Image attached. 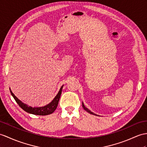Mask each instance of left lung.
Returning <instances> with one entry per match:
<instances>
[{"mask_svg":"<svg viewBox=\"0 0 147 147\" xmlns=\"http://www.w3.org/2000/svg\"><path fill=\"white\" fill-rule=\"evenodd\" d=\"M82 107H83V108H84V109L85 110V111H87V112H88L89 113H90V114H92V115H96V114H95L94 113H93V112H92L90 110H88L87 108H86V107L84 106V103L82 102Z\"/></svg>","mask_w":147,"mask_h":147,"instance_id":"obj_1","label":"left lung"}]
</instances>
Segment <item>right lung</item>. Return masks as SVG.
Here are the masks:
<instances>
[{
    "label": "right lung",
    "mask_w": 147,
    "mask_h": 147,
    "mask_svg": "<svg viewBox=\"0 0 147 147\" xmlns=\"http://www.w3.org/2000/svg\"><path fill=\"white\" fill-rule=\"evenodd\" d=\"M63 87V85H62L61 88H60V90L59 91L57 95L55 96V97L53 98V100L51 103H49L48 105L40 107H34V108L21 102L19 98H17V96H16L15 95L13 94L11 90H10V91L13 98L15 99V100L18 103V105H19L24 111H26V112L37 115H47L52 113L57 109V107L58 105V103L59 102L60 95H61L62 94Z\"/></svg>",
    "instance_id": "obj_1"
}]
</instances>
